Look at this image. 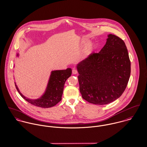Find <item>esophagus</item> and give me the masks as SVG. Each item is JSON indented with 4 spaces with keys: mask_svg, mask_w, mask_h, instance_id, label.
I'll list each match as a JSON object with an SVG mask.
<instances>
[{
    "mask_svg": "<svg viewBox=\"0 0 147 147\" xmlns=\"http://www.w3.org/2000/svg\"><path fill=\"white\" fill-rule=\"evenodd\" d=\"M77 73H78V71H77L76 69H72V74H73L75 75V74H76Z\"/></svg>",
    "mask_w": 147,
    "mask_h": 147,
    "instance_id": "34e87169",
    "label": "esophagus"
}]
</instances>
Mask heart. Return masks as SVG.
<instances>
[{
  "label": "heart",
  "instance_id": "obj_1",
  "mask_svg": "<svg viewBox=\"0 0 147 147\" xmlns=\"http://www.w3.org/2000/svg\"><path fill=\"white\" fill-rule=\"evenodd\" d=\"M96 45L93 43H90L86 46L84 50V54L85 55H88L90 53H91L94 49H95Z\"/></svg>",
  "mask_w": 147,
  "mask_h": 147
}]
</instances>
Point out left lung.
I'll use <instances>...</instances> for the list:
<instances>
[{"label": "left lung", "mask_w": 147, "mask_h": 147, "mask_svg": "<svg viewBox=\"0 0 147 147\" xmlns=\"http://www.w3.org/2000/svg\"><path fill=\"white\" fill-rule=\"evenodd\" d=\"M83 98L95 105H106L124 92L131 74V62L125 43L109 34L98 53H92L77 64Z\"/></svg>", "instance_id": "1"}]
</instances>
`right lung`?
Listing matches in <instances>:
<instances>
[{"instance_id": "obj_1", "label": "right lung", "mask_w": 147, "mask_h": 147, "mask_svg": "<svg viewBox=\"0 0 147 147\" xmlns=\"http://www.w3.org/2000/svg\"><path fill=\"white\" fill-rule=\"evenodd\" d=\"M19 55L17 54V57ZM72 69L68 68L63 70L52 71L46 90L42 96L37 99H30L24 96L18 88L15 86L21 97L32 105L42 108H48L57 105L62 100L64 85L67 79L71 76Z\"/></svg>"}]
</instances>
